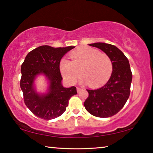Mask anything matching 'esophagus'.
Segmentation results:
<instances>
[{
    "mask_svg": "<svg viewBox=\"0 0 153 153\" xmlns=\"http://www.w3.org/2000/svg\"><path fill=\"white\" fill-rule=\"evenodd\" d=\"M82 89L81 87H77V92H79V91H81Z\"/></svg>",
    "mask_w": 153,
    "mask_h": 153,
    "instance_id": "obj_1",
    "label": "esophagus"
}]
</instances>
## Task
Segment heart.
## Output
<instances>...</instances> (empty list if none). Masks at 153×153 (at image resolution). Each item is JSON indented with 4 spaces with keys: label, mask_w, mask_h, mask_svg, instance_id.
<instances>
[{
    "label": "heart",
    "mask_w": 153,
    "mask_h": 153,
    "mask_svg": "<svg viewBox=\"0 0 153 153\" xmlns=\"http://www.w3.org/2000/svg\"><path fill=\"white\" fill-rule=\"evenodd\" d=\"M70 57L72 61L64 58L59 63L60 72L68 82H76L82 74L83 82L96 87L105 84L111 76L110 58L95 48L82 47L71 53Z\"/></svg>",
    "instance_id": "1"
}]
</instances>
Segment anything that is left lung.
<instances>
[{
  "label": "left lung",
  "instance_id": "left-lung-1",
  "mask_svg": "<svg viewBox=\"0 0 153 153\" xmlns=\"http://www.w3.org/2000/svg\"><path fill=\"white\" fill-rule=\"evenodd\" d=\"M89 45L100 49L109 56L112 63V74L102 87L87 89L89 96L84 106L94 117H112L123 107L130 96L132 79L130 64L126 55L114 45L100 42Z\"/></svg>",
  "mask_w": 153,
  "mask_h": 153
}]
</instances>
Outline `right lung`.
<instances>
[{"label":"right lung","mask_w":153,"mask_h":153,"mask_svg":"<svg viewBox=\"0 0 153 153\" xmlns=\"http://www.w3.org/2000/svg\"><path fill=\"white\" fill-rule=\"evenodd\" d=\"M74 46L53 48L42 46L30 51L21 68L20 87L27 108L36 117L45 120L55 119L66 111L68 100L77 94L76 87L65 88L62 85L60 60ZM44 74L49 79V92L40 95L33 87L37 74Z\"/></svg>","instance_id":"right-lung-1"}]
</instances>
